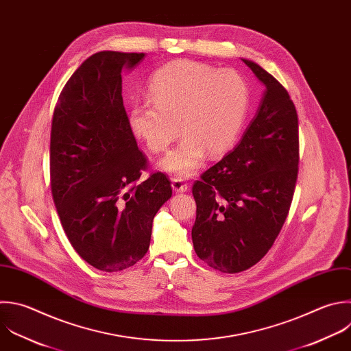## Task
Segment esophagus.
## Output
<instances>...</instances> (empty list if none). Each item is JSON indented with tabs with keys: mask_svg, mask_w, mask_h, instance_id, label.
I'll return each mask as SVG.
<instances>
[{
	"mask_svg": "<svg viewBox=\"0 0 351 351\" xmlns=\"http://www.w3.org/2000/svg\"><path fill=\"white\" fill-rule=\"evenodd\" d=\"M171 186L176 192H186L188 191V184L180 177L171 178Z\"/></svg>",
	"mask_w": 351,
	"mask_h": 351,
	"instance_id": "34e87169",
	"label": "esophagus"
}]
</instances>
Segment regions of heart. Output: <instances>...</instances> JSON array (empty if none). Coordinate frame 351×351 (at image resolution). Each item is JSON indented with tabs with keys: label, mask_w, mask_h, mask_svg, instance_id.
Wrapping results in <instances>:
<instances>
[{
	"label": "heart",
	"mask_w": 351,
	"mask_h": 351,
	"mask_svg": "<svg viewBox=\"0 0 351 351\" xmlns=\"http://www.w3.org/2000/svg\"><path fill=\"white\" fill-rule=\"evenodd\" d=\"M153 104H136L129 126L154 152H165L178 137L180 144L162 160L169 173L188 177L211 156L230 149L240 136L250 107L244 78L230 69L177 60L156 70L148 81Z\"/></svg>",
	"instance_id": "1"
}]
</instances>
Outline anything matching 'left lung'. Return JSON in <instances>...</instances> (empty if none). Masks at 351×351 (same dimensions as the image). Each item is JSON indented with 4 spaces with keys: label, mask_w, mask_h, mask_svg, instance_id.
Listing matches in <instances>:
<instances>
[{
    "label": "left lung",
    "mask_w": 351,
    "mask_h": 351,
    "mask_svg": "<svg viewBox=\"0 0 351 351\" xmlns=\"http://www.w3.org/2000/svg\"><path fill=\"white\" fill-rule=\"evenodd\" d=\"M265 85L258 114L240 144L192 185L197 256L222 273H240L271 248L288 215L299 165L298 114L287 89L254 62Z\"/></svg>",
    "instance_id": "8db88e82"
}]
</instances>
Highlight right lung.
Listing matches in <instances>:
<instances>
[{
  "instance_id": "1",
  "label": "right lung",
  "mask_w": 351,
  "mask_h": 351,
  "mask_svg": "<svg viewBox=\"0 0 351 351\" xmlns=\"http://www.w3.org/2000/svg\"><path fill=\"white\" fill-rule=\"evenodd\" d=\"M144 53L104 51L71 75L55 106L51 189L62 226L78 255L114 273L148 251L152 221L171 197L165 173H151L122 99V69Z\"/></svg>"
}]
</instances>
